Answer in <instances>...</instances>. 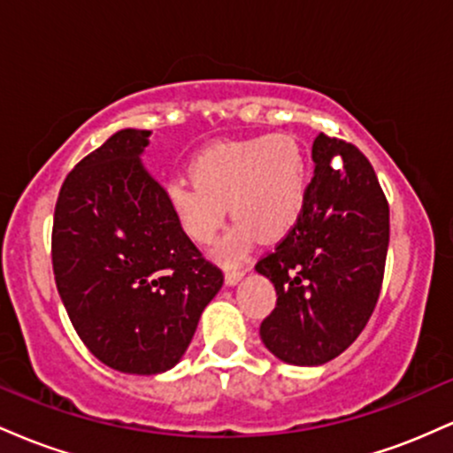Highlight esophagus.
<instances>
[{"instance_id":"34e87169","label":"esophagus","mask_w":453,"mask_h":453,"mask_svg":"<svg viewBox=\"0 0 453 453\" xmlns=\"http://www.w3.org/2000/svg\"><path fill=\"white\" fill-rule=\"evenodd\" d=\"M244 273H247V270H242V268H226V283L236 285L238 280L244 277Z\"/></svg>"}]
</instances>
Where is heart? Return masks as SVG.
I'll return each mask as SVG.
<instances>
[{
    "instance_id": "obj_1",
    "label": "heart",
    "mask_w": 453,
    "mask_h": 453,
    "mask_svg": "<svg viewBox=\"0 0 453 453\" xmlns=\"http://www.w3.org/2000/svg\"><path fill=\"white\" fill-rule=\"evenodd\" d=\"M189 174L191 180L165 183V206L196 244L215 241L232 211L238 219L215 249L223 264L241 262L262 236H288L309 202V161L303 147L285 134L212 144L196 155Z\"/></svg>"
}]
</instances>
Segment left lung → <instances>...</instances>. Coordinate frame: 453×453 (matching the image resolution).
<instances>
[{"instance_id":"8db88e82","label":"left lung","mask_w":453,"mask_h":453,"mask_svg":"<svg viewBox=\"0 0 453 453\" xmlns=\"http://www.w3.org/2000/svg\"><path fill=\"white\" fill-rule=\"evenodd\" d=\"M303 219L256 270L277 306L259 326L266 349L294 366L341 356L371 319L389 242V209L371 161L319 134Z\"/></svg>"}]
</instances>
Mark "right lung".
<instances>
[{
    "mask_svg": "<svg viewBox=\"0 0 453 453\" xmlns=\"http://www.w3.org/2000/svg\"><path fill=\"white\" fill-rule=\"evenodd\" d=\"M147 129H121L67 174L53 270L67 317L97 360L159 375L185 356L223 273L202 257L142 165Z\"/></svg>",
    "mask_w": 453,
    "mask_h": 453,
    "instance_id": "right-lung-1",
    "label": "right lung"
}]
</instances>
